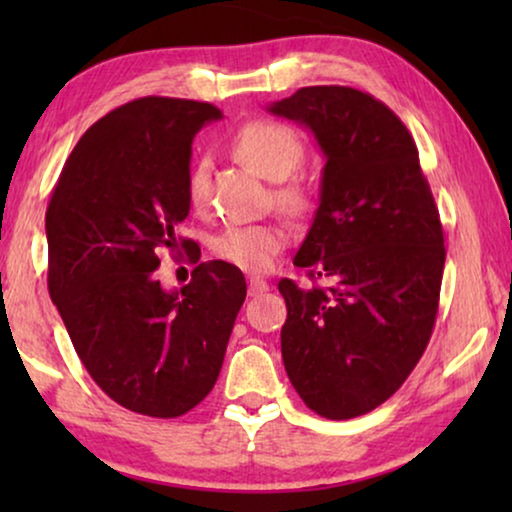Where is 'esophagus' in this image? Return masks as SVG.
Here are the masks:
<instances>
[{"mask_svg":"<svg viewBox=\"0 0 512 512\" xmlns=\"http://www.w3.org/2000/svg\"><path fill=\"white\" fill-rule=\"evenodd\" d=\"M268 289H270V286H268V282H265V279H258V277L249 279V296H261V293H265Z\"/></svg>","mask_w":512,"mask_h":512,"instance_id":"34e87169","label":"esophagus"}]
</instances>
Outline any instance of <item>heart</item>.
Wrapping results in <instances>:
<instances>
[{"label": "heart", "instance_id": "b5f03b06", "mask_svg": "<svg viewBox=\"0 0 512 512\" xmlns=\"http://www.w3.org/2000/svg\"><path fill=\"white\" fill-rule=\"evenodd\" d=\"M235 151L249 167L268 179H284L298 170L305 160V144L289 125L279 121H249L235 132ZM207 193V160H195L188 174V198L200 202ZM279 200L289 207L305 205V191L300 186L279 188ZM289 242V228L279 221L244 223L228 226L212 240V251L244 272H265L275 263V256Z\"/></svg>", "mask_w": 512, "mask_h": 512}]
</instances>
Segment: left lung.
<instances>
[{
    "mask_svg": "<svg viewBox=\"0 0 512 512\" xmlns=\"http://www.w3.org/2000/svg\"><path fill=\"white\" fill-rule=\"evenodd\" d=\"M268 111L310 128L326 156L293 265L328 286L279 282L286 375L317 415H366L396 394L431 340L445 268L438 207L415 139L373 95L310 86Z\"/></svg>",
    "mask_w": 512,
    "mask_h": 512,
    "instance_id": "1",
    "label": "left lung"
}]
</instances>
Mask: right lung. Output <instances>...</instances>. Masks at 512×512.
Instances as JSON below:
<instances>
[{
	"label": "right lung",
	"mask_w": 512,
	"mask_h": 512,
	"mask_svg": "<svg viewBox=\"0 0 512 512\" xmlns=\"http://www.w3.org/2000/svg\"><path fill=\"white\" fill-rule=\"evenodd\" d=\"M221 118L209 102L139 97L90 125L46 209L48 291L79 359L111 401L172 419L221 373L247 282L235 265L200 263L165 291L160 249L188 216L195 132ZM198 256L193 251V258Z\"/></svg>",
	"instance_id": "1"
}]
</instances>
